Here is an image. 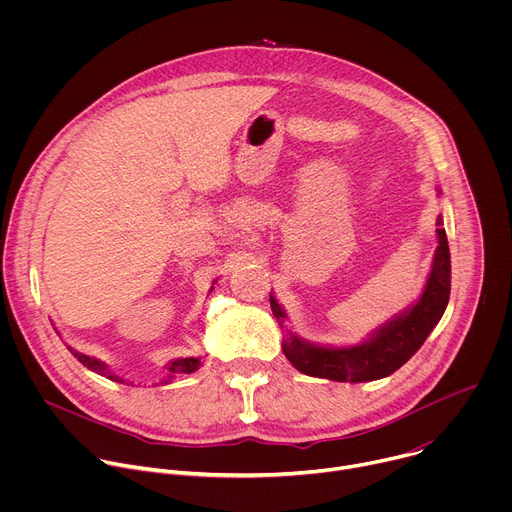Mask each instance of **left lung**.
I'll return each instance as SVG.
<instances>
[{"label":"left lung","mask_w":512,"mask_h":512,"mask_svg":"<svg viewBox=\"0 0 512 512\" xmlns=\"http://www.w3.org/2000/svg\"><path fill=\"white\" fill-rule=\"evenodd\" d=\"M442 214L437 216V249L419 302L405 314L381 326L367 342L330 348L304 342L285 326V312L271 296V312L277 318L285 338L281 342L283 354L294 367L310 377L338 381V383H364L389 377L421 348L429 332L437 326L450 302V247Z\"/></svg>","instance_id":"1"}]
</instances>
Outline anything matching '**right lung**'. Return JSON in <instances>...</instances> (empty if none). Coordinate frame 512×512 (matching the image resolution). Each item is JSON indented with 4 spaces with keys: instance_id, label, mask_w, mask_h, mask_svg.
Returning <instances> with one entry per match:
<instances>
[{
    "instance_id": "right-lung-1",
    "label": "right lung",
    "mask_w": 512,
    "mask_h": 512,
    "mask_svg": "<svg viewBox=\"0 0 512 512\" xmlns=\"http://www.w3.org/2000/svg\"><path fill=\"white\" fill-rule=\"evenodd\" d=\"M70 348V346H68ZM70 352H72V356H75L81 364H85L87 369H91L93 373H97V375H101V377H107V379H111V381H119V383H123L117 375H113L111 371H109V367L105 362H101V360H97V358H91V356H87V354H81V352H77V350H72L70 348ZM200 367V358H176V360H172L170 364H168V379L164 381V383H168L170 379H174V377H180V375H190V373H194L196 369Z\"/></svg>"
}]
</instances>
